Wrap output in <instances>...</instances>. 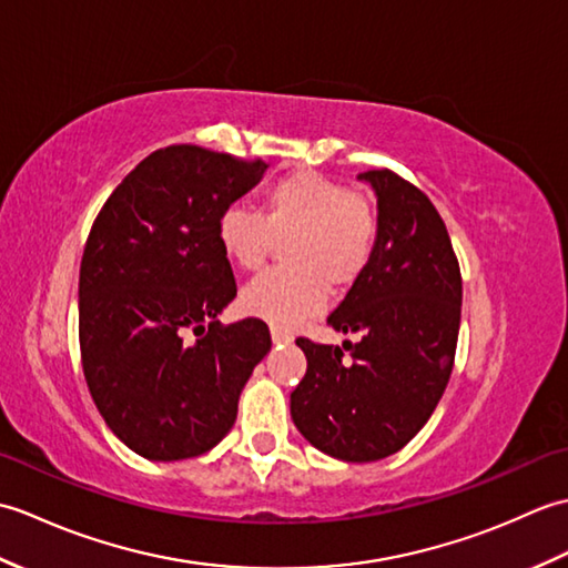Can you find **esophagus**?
Wrapping results in <instances>:
<instances>
[{
  "instance_id": "obj_1",
  "label": "esophagus",
  "mask_w": 568,
  "mask_h": 568,
  "mask_svg": "<svg viewBox=\"0 0 568 568\" xmlns=\"http://www.w3.org/2000/svg\"><path fill=\"white\" fill-rule=\"evenodd\" d=\"M271 336H273V344H291L293 342V332L277 327V324H273L271 327Z\"/></svg>"
}]
</instances>
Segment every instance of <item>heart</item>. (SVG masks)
I'll return each instance as SVG.
<instances>
[{"instance_id": "obj_1", "label": "heart", "mask_w": 568, "mask_h": 568, "mask_svg": "<svg viewBox=\"0 0 568 568\" xmlns=\"http://www.w3.org/2000/svg\"><path fill=\"white\" fill-rule=\"evenodd\" d=\"M378 212L361 192L317 171H293L261 192L258 212L226 207L216 222L222 253L241 271H261L277 244L291 239V268L256 277L241 307L281 327H293L327 303L332 291L352 287L378 244Z\"/></svg>"}]
</instances>
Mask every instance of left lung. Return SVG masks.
Listing matches in <instances>:
<instances>
[{
  "mask_svg": "<svg viewBox=\"0 0 568 568\" xmlns=\"http://www.w3.org/2000/svg\"><path fill=\"white\" fill-rule=\"evenodd\" d=\"M358 178L378 195V244L327 324L361 339L342 348L297 336L307 373L291 393V415L320 452L364 464L400 452L442 400L462 322V271L425 192L388 168Z\"/></svg>",
  "mask_w": 568,
  "mask_h": 568,
  "instance_id": "left-lung-1",
  "label": "left lung"
}]
</instances>
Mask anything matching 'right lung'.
<instances>
[{
  "label": "right lung",
  "instance_id": "1",
  "mask_svg": "<svg viewBox=\"0 0 568 568\" xmlns=\"http://www.w3.org/2000/svg\"><path fill=\"white\" fill-rule=\"evenodd\" d=\"M263 168L173 143L114 187L90 229L80 263L82 373L106 427L151 462L220 444L271 352L263 320H216L236 297L216 222Z\"/></svg>",
  "mask_w": 568,
  "mask_h": 568
}]
</instances>
